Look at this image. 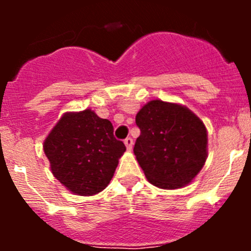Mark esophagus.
<instances>
[{
  "instance_id": "1",
  "label": "esophagus",
  "mask_w": 251,
  "mask_h": 251,
  "mask_svg": "<svg viewBox=\"0 0 251 251\" xmlns=\"http://www.w3.org/2000/svg\"><path fill=\"white\" fill-rule=\"evenodd\" d=\"M124 145H126V147H127L128 150H132V147H133V139L130 138V137L126 138V139H124Z\"/></svg>"
}]
</instances>
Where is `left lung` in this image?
Listing matches in <instances>:
<instances>
[{"mask_svg":"<svg viewBox=\"0 0 251 251\" xmlns=\"http://www.w3.org/2000/svg\"><path fill=\"white\" fill-rule=\"evenodd\" d=\"M141 130L133 152L152 185L178 188L194 179L207 156V133L186 106L151 100L136 115Z\"/></svg>","mask_w":251,"mask_h":251,"instance_id":"left-lung-1","label":"left lung"}]
</instances>
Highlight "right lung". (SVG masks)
<instances>
[{"instance_id":"obj_1","label":"right lung","mask_w":251,"mask_h":251,"mask_svg":"<svg viewBox=\"0 0 251 251\" xmlns=\"http://www.w3.org/2000/svg\"><path fill=\"white\" fill-rule=\"evenodd\" d=\"M113 124L90 109L66 113L44 143L52 175L81 196L109 185L126 146L113 134Z\"/></svg>"}]
</instances>
